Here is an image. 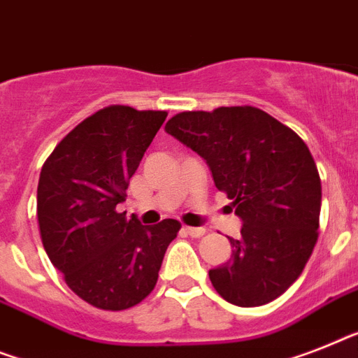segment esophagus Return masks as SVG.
I'll return each instance as SVG.
<instances>
[{
    "label": "esophagus",
    "instance_id": "1",
    "mask_svg": "<svg viewBox=\"0 0 358 358\" xmlns=\"http://www.w3.org/2000/svg\"><path fill=\"white\" fill-rule=\"evenodd\" d=\"M182 232L186 236H190V238H201V236L205 234V229H201V227H185Z\"/></svg>",
    "mask_w": 358,
    "mask_h": 358
}]
</instances>
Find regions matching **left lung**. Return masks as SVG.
<instances>
[{"label":"left lung","mask_w":358,"mask_h":358,"mask_svg":"<svg viewBox=\"0 0 358 358\" xmlns=\"http://www.w3.org/2000/svg\"><path fill=\"white\" fill-rule=\"evenodd\" d=\"M166 133L205 159L243 227L232 256L208 276L227 302H273L302 274L318 238L322 185L309 148L291 128L250 106L185 111Z\"/></svg>","instance_id":"obj_1"}]
</instances>
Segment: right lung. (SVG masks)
Listing matches in <instances>:
<instances>
[{
    "label": "right lung",
    "instance_id": "1",
    "mask_svg": "<svg viewBox=\"0 0 358 358\" xmlns=\"http://www.w3.org/2000/svg\"><path fill=\"white\" fill-rule=\"evenodd\" d=\"M166 111L109 106L62 138L41 168L38 223L47 256L75 294L106 311L153 291L181 223L144 227L115 210Z\"/></svg>",
    "mask_w": 358,
    "mask_h": 358
}]
</instances>
